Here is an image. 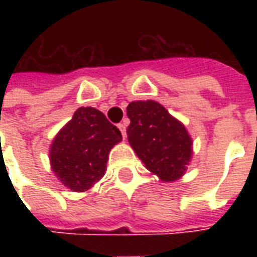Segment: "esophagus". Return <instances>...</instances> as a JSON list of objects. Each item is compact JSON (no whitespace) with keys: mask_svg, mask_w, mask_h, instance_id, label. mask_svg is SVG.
<instances>
[{"mask_svg":"<svg viewBox=\"0 0 257 257\" xmlns=\"http://www.w3.org/2000/svg\"><path fill=\"white\" fill-rule=\"evenodd\" d=\"M118 126V129H120L121 135H122V137L126 136V125H125V122H120V124L117 125Z\"/></svg>","mask_w":257,"mask_h":257,"instance_id":"esophagus-1","label":"esophagus"}]
</instances>
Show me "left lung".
<instances>
[{"label": "left lung", "mask_w": 257, "mask_h": 257, "mask_svg": "<svg viewBox=\"0 0 257 257\" xmlns=\"http://www.w3.org/2000/svg\"><path fill=\"white\" fill-rule=\"evenodd\" d=\"M129 144L147 167L163 181L184 175L192 156L187 129L156 101H133L126 108Z\"/></svg>", "instance_id": "obj_1"}]
</instances>
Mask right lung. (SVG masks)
I'll use <instances>...</instances> for the list:
<instances>
[{
	"mask_svg": "<svg viewBox=\"0 0 257 257\" xmlns=\"http://www.w3.org/2000/svg\"><path fill=\"white\" fill-rule=\"evenodd\" d=\"M121 139L104 113L90 106L78 108L52 144L53 172L72 191H86L104 176L109 151Z\"/></svg>",
	"mask_w": 257,
	"mask_h": 257,
	"instance_id": "right-lung-1",
	"label": "right lung"
}]
</instances>
